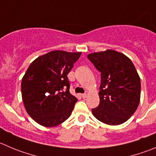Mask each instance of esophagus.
I'll return each mask as SVG.
<instances>
[{"label": "esophagus", "instance_id": "esophagus-1", "mask_svg": "<svg viewBox=\"0 0 156 156\" xmlns=\"http://www.w3.org/2000/svg\"><path fill=\"white\" fill-rule=\"evenodd\" d=\"M87 93H83V94H81V96H82V98H86L87 97Z\"/></svg>", "mask_w": 156, "mask_h": 156}]
</instances>
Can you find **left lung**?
Listing matches in <instances>:
<instances>
[{"label": "left lung", "mask_w": 156, "mask_h": 156, "mask_svg": "<svg viewBox=\"0 0 156 156\" xmlns=\"http://www.w3.org/2000/svg\"><path fill=\"white\" fill-rule=\"evenodd\" d=\"M87 58L101 73L99 104L93 115L107 125H120L136 112L140 101V78L129 57L115 50L90 53Z\"/></svg>", "instance_id": "left-lung-1"}]
</instances>
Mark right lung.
<instances>
[{
	"mask_svg": "<svg viewBox=\"0 0 156 156\" xmlns=\"http://www.w3.org/2000/svg\"><path fill=\"white\" fill-rule=\"evenodd\" d=\"M81 52L53 50L30 63L21 82L22 99L26 111L45 127L60 125L72 113L77 99L69 93L67 74Z\"/></svg>",
	"mask_w": 156,
	"mask_h": 156,
	"instance_id": "add662e5",
	"label": "right lung"
}]
</instances>
